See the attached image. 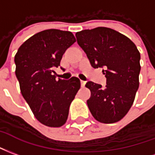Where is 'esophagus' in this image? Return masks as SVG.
<instances>
[{"label": "esophagus", "mask_w": 155, "mask_h": 155, "mask_svg": "<svg viewBox=\"0 0 155 155\" xmlns=\"http://www.w3.org/2000/svg\"><path fill=\"white\" fill-rule=\"evenodd\" d=\"M85 85H86L85 81H82V80H81V86H82V87H85Z\"/></svg>", "instance_id": "obj_1"}]
</instances>
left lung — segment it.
I'll use <instances>...</instances> for the list:
<instances>
[{
	"instance_id": "1",
	"label": "left lung",
	"mask_w": 155,
	"mask_h": 155,
	"mask_svg": "<svg viewBox=\"0 0 155 155\" xmlns=\"http://www.w3.org/2000/svg\"><path fill=\"white\" fill-rule=\"evenodd\" d=\"M79 46L94 68H102L107 85L88 81L87 101L91 115L101 123H115L127 114L139 88L140 54L133 42L116 30L97 27L76 33Z\"/></svg>"
}]
</instances>
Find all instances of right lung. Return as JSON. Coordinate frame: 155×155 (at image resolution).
I'll return each instance as SVG.
<instances>
[{
  "label": "right lung",
  "instance_id": "1",
  "mask_svg": "<svg viewBox=\"0 0 155 155\" xmlns=\"http://www.w3.org/2000/svg\"><path fill=\"white\" fill-rule=\"evenodd\" d=\"M75 41L70 31L46 30L27 39L15 56L21 94L36 119L49 127L65 124L70 104L81 87L76 77L63 80L54 75L64 54Z\"/></svg>",
  "mask_w": 155,
  "mask_h": 155
}]
</instances>
